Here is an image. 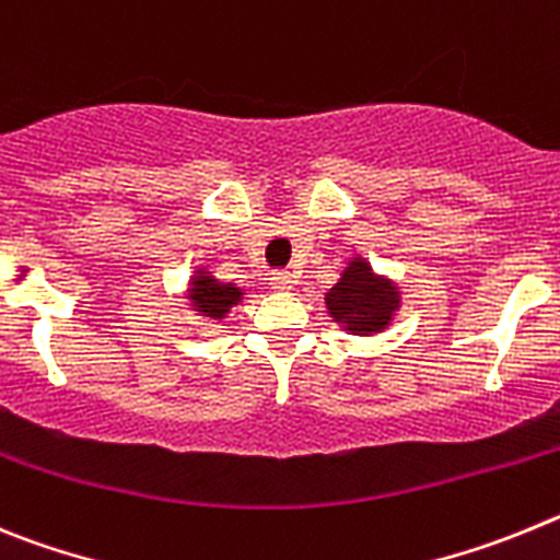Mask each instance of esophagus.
I'll list each match as a JSON object with an SVG mask.
<instances>
[{"label": "esophagus", "instance_id": "obj_1", "mask_svg": "<svg viewBox=\"0 0 560 560\" xmlns=\"http://www.w3.org/2000/svg\"><path fill=\"white\" fill-rule=\"evenodd\" d=\"M270 287L279 292L292 290V287H295V273H292V270H273V273H270Z\"/></svg>", "mask_w": 560, "mask_h": 560}]
</instances>
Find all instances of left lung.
Here are the masks:
<instances>
[{"label": "left lung", "mask_w": 560, "mask_h": 560, "mask_svg": "<svg viewBox=\"0 0 560 560\" xmlns=\"http://www.w3.org/2000/svg\"><path fill=\"white\" fill-rule=\"evenodd\" d=\"M326 310L351 335L382 331L399 310V287L376 276L365 259L354 256L340 281L326 292Z\"/></svg>", "instance_id": "left-lung-1"}]
</instances>
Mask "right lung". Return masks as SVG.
Segmentation results:
<instances>
[{
  "label": "right lung",
  "mask_w": 560,
  "mask_h": 560,
  "mask_svg": "<svg viewBox=\"0 0 560 560\" xmlns=\"http://www.w3.org/2000/svg\"><path fill=\"white\" fill-rule=\"evenodd\" d=\"M245 292L240 287L220 281L209 273V270H195L189 279V301H192L195 312L211 320H223L231 312V306L243 301Z\"/></svg>",
  "instance_id": "obj_1"
}]
</instances>
